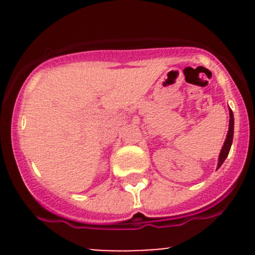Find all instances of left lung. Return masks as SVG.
Returning a JSON list of instances; mask_svg holds the SVG:
<instances>
[{"label": "left lung", "mask_w": 255, "mask_h": 255, "mask_svg": "<svg viewBox=\"0 0 255 255\" xmlns=\"http://www.w3.org/2000/svg\"><path fill=\"white\" fill-rule=\"evenodd\" d=\"M229 115H230V120H229V130H228L227 139H225L223 147H222L221 153H219L217 169L224 163L225 158H227L228 154H229L231 144H233V136H234V115H233V111H231V110L229 111Z\"/></svg>", "instance_id": "obj_1"}]
</instances>
